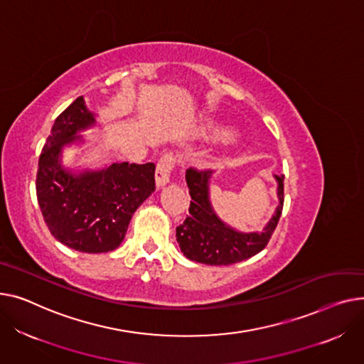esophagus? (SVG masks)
Wrapping results in <instances>:
<instances>
[{
  "mask_svg": "<svg viewBox=\"0 0 364 364\" xmlns=\"http://www.w3.org/2000/svg\"><path fill=\"white\" fill-rule=\"evenodd\" d=\"M176 166V157L172 154H166L163 156L156 168V183L157 188H163L170 182V176H172V170Z\"/></svg>",
  "mask_w": 364,
  "mask_h": 364,
  "instance_id": "1",
  "label": "esophagus"
}]
</instances>
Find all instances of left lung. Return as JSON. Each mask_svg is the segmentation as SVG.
<instances>
[{
    "instance_id": "1",
    "label": "left lung",
    "mask_w": 364,
    "mask_h": 364,
    "mask_svg": "<svg viewBox=\"0 0 364 364\" xmlns=\"http://www.w3.org/2000/svg\"><path fill=\"white\" fill-rule=\"evenodd\" d=\"M211 175L213 172L208 170H186L185 179L192 200L189 216L176 228V240L189 260L210 266H228L252 257L267 245L282 215L285 176L274 175L279 205L269 223L262 232L244 233L228 226L213 210L210 203Z\"/></svg>"
}]
</instances>
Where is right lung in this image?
I'll list each match as a JSON object with an SVG mask.
<instances>
[{
  "instance_id": "right-lung-1",
  "label": "right lung",
  "mask_w": 364,
  "mask_h": 364,
  "mask_svg": "<svg viewBox=\"0 0 364 364\" xmlns=\"http://www.w3.org/2000/svg\"><path fill=\"white\" fill-rule=\"evenodd\" d=\"M95 124V114L76 98L54 122L42 148L36 197L53 237L82 252L116 250L136 208L156 189L154 163H113L73 173L61 166L63 146L82 142L79 132Z\"/></svg>"
}]
</instances>
